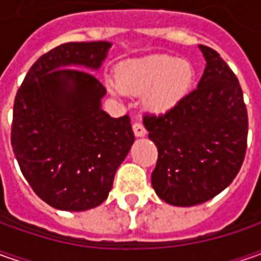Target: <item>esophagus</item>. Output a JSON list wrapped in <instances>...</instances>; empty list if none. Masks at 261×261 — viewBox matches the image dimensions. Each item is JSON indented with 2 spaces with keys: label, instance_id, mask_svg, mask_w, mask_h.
Instances as JSON below:
<instances>
[{
  "label": "esophagus",
  "instance_id": "esophagus-1",
  "mask_svg": "<svg viewBox=\"0 0 261 261\" xmlns=\"http://www.w3.org/2000/svg\"><path fill=\"white\" fill-rule=\"evenodd\" d=\"M132 127H134V134H135L136 138H142V136L146 135V129L142 123H134Z\"/></svg>",
  "mask_w": 261,
  "mask_h": 261
}]
</instances>
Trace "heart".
I'll list each match as a JSON object with an SVG mask.
<instances>
[{
	"mask_svg": "<svg viewBox=\"0 0 261 261\" xmlns=\"http://www.w3.org/2000/svg\"><path fill=\"white\" fill-rule=\"evenodd\" d=\"M193 81L192 65L170 55H154L123 64L117 69L116 84L110 86L113 94L122 93L144 95L148 112L163 115L187 94Z\"/></svg>",
	"mask_w": 261,
	"mask_h": 261,
	"instance_id": "obj_1",
	"label": "heart"
}]
</instances>
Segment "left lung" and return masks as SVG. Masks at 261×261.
<instances>
[{
    "mask_svg": "<svg viewBox=\"0 0 261 261\" xmlns=\"http://www.w3.org/2000/svg\"><path fill=\"white\" fill-rule=\"evenodd\" d=\"M206 61L197 88L166 115H146L158 148L151 183L173 206L207 202L232 183L247 149L248 117L236 74L219 54L200 45Z\"/></svg>",
    "mask_w": 261,
    "mask_h": 261,
    "instance_id": "1",
    "label": "left lung"
}]
</instances>
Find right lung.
I'll return each mask as SVG.
<instances>
[{
	"label": "right lung",
	"mask_w": 261,
	"mask_h": 261,
	"mask_svg": "<svg viewBox=\"0 0 261 261\" xmlns=\"http://www.w3.org/2000/svg\"><path fill=\"white\" fill-rule=\"evenodd\" d=\"M110 47L56 46L33 64L15 95L14 155L36 195L59 211L101 205L135 141L129 116L115 119L101 109L106 88L88 72L101 66Z\"/></svg>",
	"instance_id": "obj_1"
}]
</instances>
